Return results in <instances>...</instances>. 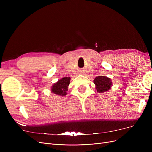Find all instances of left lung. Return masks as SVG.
<instances>
[{
  "instance_id": "left-lung-1",
  "label": "left lung",
  "mask_w": 152,
  "mask_h": 152,
  "mask_svg": "<svg viewBox=\"0 0 152 152\" xmlns=\"http://www.w3.org/2000/svg\"><path fill=\"white\" fill-rule=\"evenodd\" d=\"M94 83L97 92L99 93H103L108 91L112 86L111 79L106 76L96 77L94 80Z\"/></svg>"
}]
</instances>
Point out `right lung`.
<instances>
[{
  "label": "right lung",
  "instance_id": "1",
  "mask_svg": "<svg viewBox=\"0 0 152 152\" xmlns=\"http://www.w3.org/2000/svg\"><path fill=\"white\" fill-rule=\"evenodd\" d=\"M70 77H63L54 83L51 87L53 93L59 96H65L66 95V91L68 89V86L70 82Z\"/></svg>",
  "mask_w": 152,
  "mask_h": 152
}]
</instances>
